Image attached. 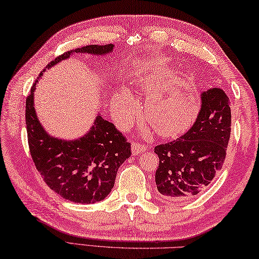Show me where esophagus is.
Segmentation results:
<instances>
[{
  "mask_svg": "<svg viewBox=\"0 0 259 259\" xmlns=\"http://www.w3.org/2000/svg\"><path fill=\"white\" fill-rule=\"evenodd\" d=\"M147 149H148V146H146V144H141L138 141H133V143H132L133 155H138V153H141L143 151H146Z\"/></svg>",
  "mask_w": 259,
  "mask_h": 259,
  "instance_id": "obj_1",
  "label": "esophagus"
}]
</instances>
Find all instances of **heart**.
Masks as SVG:
<instances>
[{"label":"heart","instance_id":"b5f03b06","mask_svg":"<svg viewBox=\"0 0 259 259\" xmlns=\"http://www.w3.org/2000/svg\"><path fill=\"white\" fill-rule=\"evenodd\" d=\"M173 79L169 68H160L146 80L143 89L151 92L146 104V117L153 130L161 137L173 138L187 131L196 118L198 102L194 91L187 81H178L168 86ZM118 119L127 122L132 119L135 102L128 92L118 91L112 99Z\"/></svg>","mask_w":259,"mask_h":259}]
</instances>
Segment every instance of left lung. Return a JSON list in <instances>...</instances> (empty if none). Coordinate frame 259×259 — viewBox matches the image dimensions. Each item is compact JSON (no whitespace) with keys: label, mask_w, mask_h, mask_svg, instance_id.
<instances>
[{"label":"left lung","mask_w":259,"mask_h":259,"mask_svg":"<svg viewBox=\"0 0 259 259\" xmlns=\"http://www.w3.org/2000/svg\"><path fill=\"white\" fill-rule=\"evenodd\" d=\"M231 134L230 99L223 90L201 93L196 121L182 137L158 144L156 184L161 196L182 201L207 189L223 167Z\"/></svg>","instance_id":"8db88e82"}]
</instances>
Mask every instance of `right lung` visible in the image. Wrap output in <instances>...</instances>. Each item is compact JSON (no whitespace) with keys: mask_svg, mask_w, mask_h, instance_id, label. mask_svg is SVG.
Returning <instances> with one entry per match:
<instances>
[{"mask_svg":"<svg viewBox=\"0 0 259 259\" xmlns=\"http://www.w3.org/2000/svg\"><path fill=\"white\" fill-rule=\"evenodd\" d=\"M112 49L113 44H94L65 52L48 63L37 78L72 52L102 56ZM36 81L26 99L27 138L36 169L48 187L67 200L77 203L103 200L113 188L119 166L131 157V143L112 122L101 116L97 117L90 132L79 140L63 141L50 137L34 109Z\"/></svg>","mask_w":259,"mask_h":259,"instance_id":"right-lung-1","label":"right lung"}]
</instances>
